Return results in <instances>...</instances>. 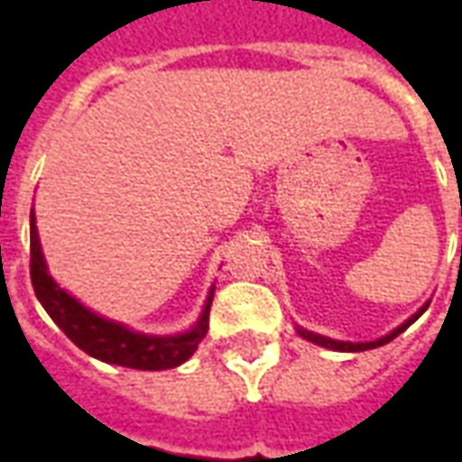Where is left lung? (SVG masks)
<instances>
[{"label": "left lung", "instance_id": "left-lung-1", "mask_svg": "<svg viewBox=\"0 0 462 462\" xmlns=\"http://www.w3.org/2000/svg\"><path fill=\"white\" fill-rule=\"evenodd\" d=\"M428 304H430V301H426V304H423V307H420V310H418L416 314H413V317H408V319L403 321L401 327H396V329H393V331H388L386 337H381V339H376V341H356V344H354V341L329 339V337H321V334H314V331L301 329V327H297V334H300L301 339L311 341V344H317V346L331 348V351H368V348L383 346V344H388V341L396 339L398 334H403V331H406L408 327H411V324H413V321H416L418 317H420V314H423V311L428 310Z\"/></svg>", "mask_w": 462, "mask_h": 462}]
</instances>
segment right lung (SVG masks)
Listing matches in <instances>:
<instances>
[{"instance_id":"add662e5","label":"right lung","mask_w":462,"mask_h":462,"mask_svg":"<svg viewBox=\"0 0 462 462\" xmlns=\"http://www.w3.org/2000/svg\"><path fill=\"white\" fill-rule=\"evenodd\" d=\"M29 230H32V284H34L36 300L42 301V307L54 319L56 327L88 356L106 361V364H116V366L138 368V371H162V368L185 364L195 354L198 344L205 339L215 287L205 300L200 319L188 331L171 334V337L133 331L121 321L106 319L101 314L91 311L56 284L54 277L49 274L44 252H42L34 210L29 217Z\"/></svg>"}]
</instances>
